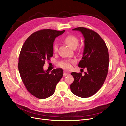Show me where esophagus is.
<instances>
[{
	"mask_svg": "<svg viewBox=\"0 0 126 126\" xmlns=\"http://www.w3.org/2000/svg\"><path fill=\"white\" fill-rule=\"evenodd\" d=\"M69 75V72H64V73H63V75H64V76H67V75Z\"/></svg>",
	"mask_w": 126,
	"mask_h": 126,
	"instance_id": "esophagus-1",
	"label": "esophagus"
}]
</instances>
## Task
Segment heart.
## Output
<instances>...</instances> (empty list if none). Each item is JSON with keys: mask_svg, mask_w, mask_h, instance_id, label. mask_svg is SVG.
Here are the masks:
<instances>
[{"mask_svg": "<svg viewBox=\"0 0 126 126\" xmlns=\"http://www.w3.org/2000/svg\"><path fill=\"white\" fill-rule=\"evenodd\" d=\"M64 41L71 48H76L79 43V40L77 38L72 35L67 36L64 38ZM53 50H54V52H56L58 51V45L57 44H55L53 46ZM75 63V61H62V62L59 63V66L64 69L69 70L72 68V64Z\"/></svg>", "mask_w": 126, "mask_h": 126, "instance_id": "obj_1", "label": "heart"}]
</instances>
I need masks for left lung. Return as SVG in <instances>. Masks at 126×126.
<instances>
[{
	"mask_svg": "<svg viewBox=\"0 0 126 126\" xmlns=\"http://www.w3.org/2000/svg\"><path fill=\"white\" fill-rule=\"evenodd\" d=\"M72 30L80 32L85 38L83 56L78 67L87 68V72L84 76L81 72H71L74 80L70 89L78 97L88 98L96 94L105 81L109 66L108 48L104 40L94 30L85 27Z\"/></svg>",
	"mask_w": 126,
	"mask_h": 126,
	"instance_id": "left-lung-1",
	"label": "left lung"
}]
</instances>
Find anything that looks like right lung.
<instances>
[{"label":"right lung","instance_id":"obj_1","mask_svg":"<svg viewBox=\"0 0 126 126\" xmlns=\"http://www.w3.org/2000/svg\"><path fill=\"white\" fill-rule=\"evenodd\" d=\"M64 31L50 29L38 30L30 35L22 46L19 57V71L27 89L37 98L52 96L63 75L61 68L50 72L44 70L43 66L45 61L50 60L54 54L55 38Z\"/></svg>","mask_w":126,"mask_h":126}]
</instances>
